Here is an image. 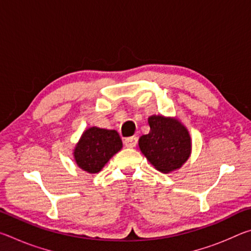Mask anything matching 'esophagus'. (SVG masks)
<instances>
[{
    "instance_id": "obj_1",
    "label": "esophagus",
    "mask_w": 251,
    "mask_h": 251,
    "mask_svg": "<svg viewBox=\"0 0 251 251\" xmlns=\"http://www.w3.org/2000/svg\"><path fill=\"white\" fill-rule=\"evenodd\" d=\"M137 141H138V138L135 137V136H133V137L125 138L124 139V145L126 147H128V148H133V147L137 145Z\"/></svg>"
}]
</instances>
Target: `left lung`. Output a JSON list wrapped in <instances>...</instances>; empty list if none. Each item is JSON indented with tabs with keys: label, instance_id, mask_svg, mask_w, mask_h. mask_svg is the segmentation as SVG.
<instances>
[{
	"label": "left lung",
	"instance_id": "8db88e82",
	"mask_svg": "<svg viewBox=\"0 0 251 251\" xmlns=\"http://www.w3.org/2000/svg\"><path fill=\"white\" fill-rule=\"evenodd\" d=\"M151 130L139 138L138 145L157 171L168 174L180 168L192 152L188 129L172 117L152 115L148 118Z\"/></svg>",
	"mask_w": 251,
	"mask_h": 251
}]
</instances>
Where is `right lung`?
<instances>
[{
	"label": "right lung",
	"mask_w": 251,
	"mask_h": 251,
	"mask_svg": "<svg viewBox=\"0 0 251 251\" xmlns=\"http://www.w3.org/2000/svg\"><path fill=\"white\" fill-rule=\"evenodd\" d=\"M123 147L116 130L90 127L80 136L74 148V159L84 172L96 174Z\"/></svg>",
	"instance_id": "1"
}]
</instances>
